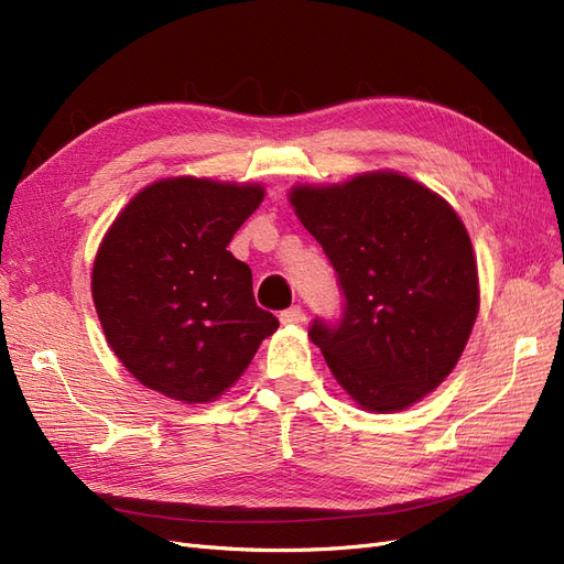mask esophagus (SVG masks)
Listing matches in <instances>:
<instances>
[{
	"instance_id": "1",
	"label": "esophagus",
	"mask_w": 564,
	"mask_h": 564,
	"mask_svg": "<svg viewBox=\"0 0 564 564\" xmlns=\"http://www.w3.org/2000/svg\"><path fill=\"white\" fill-rule=\"evenodd\" d=\"M279 318H281V323L283 325H293V323H300L302 318H304V312H302V306H290V308H283V312L279 314Z\"/></svg>"
}]
</instances>
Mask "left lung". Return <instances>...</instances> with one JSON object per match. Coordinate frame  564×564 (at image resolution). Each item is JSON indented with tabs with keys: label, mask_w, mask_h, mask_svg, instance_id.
Wrapping results in <instances>:
<instances>
[{
	"label": "left lung",
	"mask_w": 564,
	"mask_h": 564,
	"mask_svg": "<svg viewBox=\"0 0 564 564\" xmlns=\"http://www.w3.org/2000/svg\"><path fill=\"white\" fill-rule=\"evenodd\" d=\"M290 204L344 297L339 318H314L308 337L360 408L405 410L457 366L478 316L466 227L438 194L398 173L295 187Z\"/></svg>",
	"instance_id": "left-lung-1"
}]
</instances>
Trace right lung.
<instances>
[{"label": "right lung", "instance_id": "obj_1", "mask_svg": "<svg viewBox=\"0 0 564 564\" xmlns=\"http://www.w3.org/2000/svg\"><path fill=\"white\" fill-rule=\"evenodd\" d=\"M262 198L260 185L161 180L105 234L94 302L107 344L140 384L208 403L279 328L256 304L250 267L227 250Z\"/></svg>", "mask_w": 564, "mask_h": 564}]
</instances>
